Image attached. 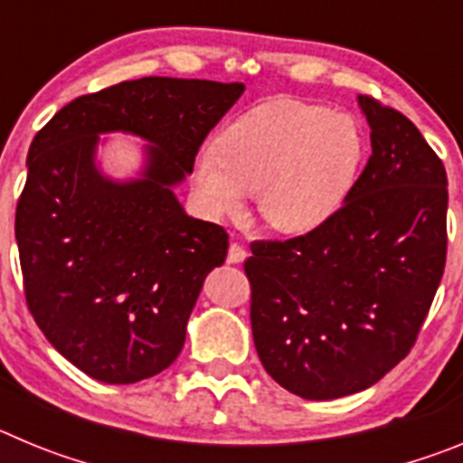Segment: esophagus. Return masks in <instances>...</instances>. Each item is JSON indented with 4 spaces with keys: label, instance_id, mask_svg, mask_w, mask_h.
<instances>
[{
    "label": "esophagus",
    "instance_id": "1",
    "mask_svg": "<svg viewBox=\"0 0 463 463\" xmlns=\"http://www.w3.org/2000/svg\"><path fill=\"white\" fill-rule=\"evenodd\" d=\"M245 257H248V252H245L243 245H241V243L229 245V252H227L229 264H241V261H245Z\"/></svg>",
    "mask_w": 463,
    "mask_h": 463
}]
</instances>
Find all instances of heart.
<instances>
[{
    "instance_id": "1",
    "label": "heart",
    "mask_w": 463,
    "mask_h": 463,
    "mask_svg": "<svg viewBox=\"0 0 463 463\" xmlns=\"http://www.w3.org/2000/svg\"><path fill=\"white\" fill-rule=\"evenodd\" d=\"M364 157L353 116L325 106L273 101L236 118L194 159V187L211 215H239L257 192V211L282 236H306L334 218Z\"/></svg>"
}]
</instances>
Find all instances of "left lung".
<instances>
[{
    "instance_id": "left-lung-1",
    "label": "left lung",
    "mask_w": 463,
    "mask_h": 463,
    "mask_svg": "<svg viewBox=\"0 0 463 463\" xmlns=\"http://www.w3.org/2000/svg\"><path fill=\"white\" fill-rule=\"evenodd\" d=\"M373 155L320 229L255 241L250 322L267 373L310 401L378 383L411 353L448 252L445 166L403 113L357 97Z\"/></svg>"
}]
</instances>
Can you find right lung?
<instances>
[{
    "label": "right lung",
    "mask_w": 463,
    "mask_h": 463,
    "mask_svg": "<svg viewBox=\"0 0 463 463\" xmlns=\"http://www.w3.org/2000/svg\"><path fill=\"white\" fill-rule=\"evenodd\" d=\"M243 83L125 80L60 109L27 153L15 208L24 297L57 353L109 384L153 378L175 362L208 273L227 257L220 224L190 218L174 187ZM144 144L137 179L96 162L101 133Z\"/></svg>",
    "instance_id": "add662e5"
}]
</instances>
